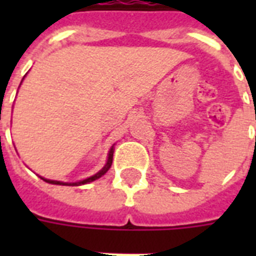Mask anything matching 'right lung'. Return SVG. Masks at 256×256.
I'll return each instance as SVG.
<instances>
[{
    "label": "right lung",
    "instance_id": "add662e5",
    "mask_svg": "<svg viewBox=\"0 0 256 256\" xmlns=\"http://www.w3.org/2000/svg\"><path fill=\"white\" fill-rule=\"evenodd\" d=\"M112 154H114V144H112L110 150H108V160H106V164L102 168H100L96 174L92 175V176H88L86 179H82V180H78V182H61V180H53V179H46L44 176H40L42 180H45L48 183H52V184H60V186H82V184H86V183H90V182H94L96 179H100V176H104L106 172L108 171V168H112Z\"/></svg>",
    "mask_w": 256,
    "mask_h": 256
}]
</instances>
